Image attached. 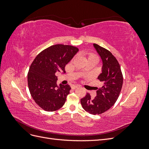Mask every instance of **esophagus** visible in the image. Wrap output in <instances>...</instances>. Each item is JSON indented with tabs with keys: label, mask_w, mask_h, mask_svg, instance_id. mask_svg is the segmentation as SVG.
Returning <instances> with one entry per match:
<instances>
[{
	"label": "esophagus",
	"mask_w": 149,
	"mask_h": 149,
	"mask_svg": "<svg viewBox=\"0 0 149 149\" xmlns=\"http://www.w3.org/2000/svg\"><path fill=\"white\" fill-rule=\"evenodd\" d=\"M78 87H79V86H78V85H72L71 86V88L73 89H74L77 88Z\"/></svg>",
	"instance_id": "esophagus-1"
}]
</instances>
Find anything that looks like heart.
Here are the masks:
<instances>
[{
	"mask_svg": "<svg viewBox=\"0 0 149 149\" xmlns=\"http://www.w3.org/2000/svg\"><path fill=\"white\" fill-rule=\"evenodd\" d=\"M89 57H94V58H97L96 56L94 55H89Z\"/></svg>",
	"mask_w": 149,
	"mask_h": 149,
	"instance_id": "b5f03b06",
	"label": "heart"
}]
</instances>
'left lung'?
I'll list each match as a JSON object with an SVG mask.
<instances>
[{
  "label": "left lung",
  "mask_w": 149,
  "mask_h": 149,
  "mask_svg": "<svg viewBox=\"0 0 149 149\" xmlns=\"http://www.w3.org/2000/svg\"><path fill=\"white\" fill-rule=\"evenodd\" d=\"M93 47L102 62L101 73L97 77L102 86L97 88L95 97L91 98L87 93L81 99V104L86 111L96 115L106 112L114 104L123 86V76L118 60L109 51L95 43Z\"/></svg>",
  "instance_id": "left-lung-1"
}]
</instances>
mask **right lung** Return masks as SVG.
Wrapping results in <instances>:
<instances>
[{
    "label": "right lung",
    "instance_id": "add662e5",
    "mask_svg": "<svg viewBox=\"0 0 149 149\" xmlns=\"http://www.w3.org/2000/svg\"><path fill=\"white\" fill-rule=\"evenodd\" d=\"M78 51L73 46L55 45L40 52L31 63L27 76L29 91L43 110L55 111L64 105L71 87L61 84L58 86L55 73L65 72V65Z\"/></svg>",
    "mask_w": 149,
    "mask_h": 149
}]
</instances>
